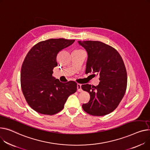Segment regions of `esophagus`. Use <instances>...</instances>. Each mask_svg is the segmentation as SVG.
I'll list each match as a JSON object with an SVG mask.
<instances>
[{
	"label": "esophagus",
	"mask_w": 150,
	"mask_h": 150,
	"mask_svg": "<svg viewBox=\"0 0 150 150\" xmlns=\"http://www.w3.org/2000/svg\"><path fill=\"white\" fill-rule=\"evenodd\" d=\"M77 91L78 92H81L82 88H81V84H77Z\"/></svg>",
	"instance_id": "esophagus-1"
}]
</instances>
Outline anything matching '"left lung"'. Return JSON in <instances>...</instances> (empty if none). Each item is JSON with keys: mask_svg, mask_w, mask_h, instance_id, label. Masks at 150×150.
Masks as SVG:
<instances>
[{"mask_svg": "<svg viewBox=\"0 0 150 150\" xmlns=\"http://www.w3.org/2000/svg\"><path fill=\"white\" fill-rule=\"evenodd\" d=\"M78 43L88 54L86 73L98 75L100 81L96 86H81L91 96L88 103L82 107L91 115H108L117 108L125 93L127 74L123 59L114 47L103 42L89 40Z\"/></svg>", "mask_w": 150, "mask_h": 150, "instance_id": "1", "label": "left lung"}]
</instances>
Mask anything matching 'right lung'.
<instances>
[{"label":"right lung","mask_w":150,"mask_h":150,"mask_svg":"<svg viewBox=\"0 0 150 150\" xmlns=\"http://www.w3.org/2000/svg\"><path fill=\"white\" fill-rule=\"evenodd\" d=\"M75 40L51 38L35 45L23 62L21 83L28 105L39 113L53 115L63 109L68 97L76 92L73 81L62 83L53 76L57 56Z\"/></svg>","instance_id":"1"}]
</instances>
